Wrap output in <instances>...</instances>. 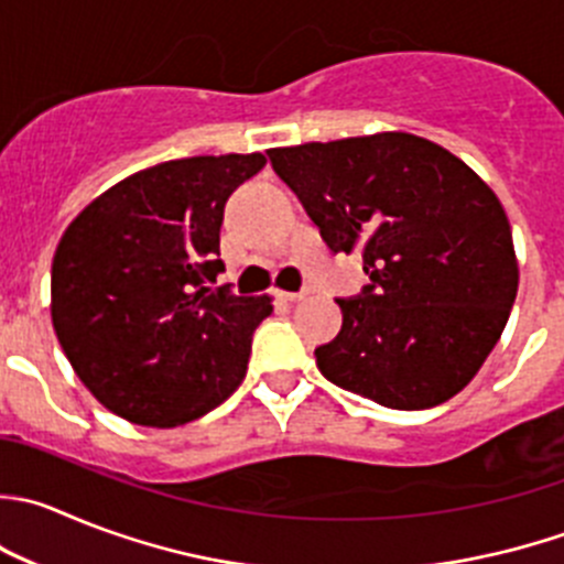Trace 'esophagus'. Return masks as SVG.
Here are the masks:
<instances>
[{"instance_id": "esophagus-1", "label": "esophagus", "mask_w": 564, "mask_h": 564, "mask_svg": "<svg viewBox=\"0 0 564 564\" xmlns=\"http://www.w3.org/2000/svg\"><path fill=\"white\" fill-rule=\"evenodd\" d=\"M278 297H281L283 303H300V300H303L305 294L303 292H281V294H278Z\"/></svg>"}]
</instances>
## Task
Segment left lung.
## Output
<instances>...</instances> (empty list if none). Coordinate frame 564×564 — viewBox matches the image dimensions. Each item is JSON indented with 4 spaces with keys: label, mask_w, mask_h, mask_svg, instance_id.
Listing matches in <instances>:
<instances>
[{
    "label": "left lung",
    "mask_w": 564,
    "mask_h": 564,
    "mask_svg": "<svg viewBox=\"0 0 564 564\" xmlns=\"http://www.w3.org/2000/svg\"><path fill=\"white\" fill-rule=\"evenodd\" d=\"M333 253L369 283L338 297L341 330L314 349L333 386L424 410L471 382L518 294L510 220L494 189L441 145L404 131L267 151Z\"/></svg>",
    "instance_id": "1"
}]
</instances>
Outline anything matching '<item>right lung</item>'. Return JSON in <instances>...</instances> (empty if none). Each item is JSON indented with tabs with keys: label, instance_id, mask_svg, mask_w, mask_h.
<instances>
[{
	"label": "right lung",
	"instance_id": "obj_1",
	"mask_svg": "<svg viewBox=\"0 0 564 564\" xmlns=\"http://www.w3.org/2000/svg\"><path fill=\"white\" fill-rule=\"evenodd\" d=\"M261 154L162 162L98 195L65 228L52 264V322L93 397L143 427H178L245 380L272 300L212 286L226 264V200Z\"/></svg>",
	"mask_w": 564,
	"mask_h": 564
}]
</instances>
